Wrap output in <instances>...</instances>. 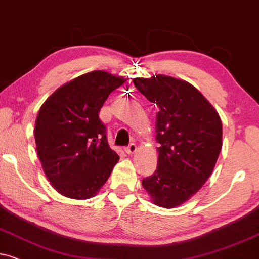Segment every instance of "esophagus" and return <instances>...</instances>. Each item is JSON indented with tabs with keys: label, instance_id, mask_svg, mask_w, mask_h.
<instances>
[{
	"label": "esophagus",
	"instance_id": "34e87169",
	"mask_svg": "<svg viewBox=\"0 0 259 259\" xmlns=\"http://www.w3.org/2000/svg\"><path fill=\"white\" fill-rule=\"evenodd\" d=\"M124 150H126V152L128 155H132L133 152H136V150H137V145L135 144V143H131V144H128L126 146V148H124Z\"/></svg>",
	"mask_w": 259,
	"mask_h": 259
}]
</instances>
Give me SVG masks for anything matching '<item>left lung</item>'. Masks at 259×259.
Segmentation results:
<instances>
[{
	"label": "left lung",
	"instance_id": "obj_1",
	"mask_svg": "<svg viewBox=\"0 0 259 259\" xmlns=\"http://www.w3.org/2000/svg\"><path fill=\"white\" fill-rule=\"evenodd\" d=\"M133 84L158 107V163L142 185L156 205L174 207L198 192L212 173L222 148L218 111L190 82L167 75L136 78Z\"/></svg>",
	"mask_w": 259,
	"mask_h": 259
}]
</instances>
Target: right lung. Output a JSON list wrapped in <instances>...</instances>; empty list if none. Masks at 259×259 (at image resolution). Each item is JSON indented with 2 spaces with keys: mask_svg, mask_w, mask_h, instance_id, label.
<instances>
[{
  "mask_svg": "<svg viewBox=\"0 0 259 259\" xmlns=\"http://www.w3.org/2000/svg\"><path fill=\"white\" fill-rule=\"evenodd\" d=\"M124 82L104 71L59 88L41 105L34 126L37 154L54 188L73 199L94 197L119 161L100 119L109 95Z\"/></svg>",
  "mask_w": 259,
  "mask_h": 259,
  "instance_id": "add662e5",
  "label": "right lung"
}]
</instances>
